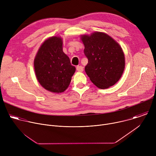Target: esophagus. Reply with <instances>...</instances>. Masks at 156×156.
I'll use <instances>...</instances> for the list:
<instances>
[{
    "label": "esophagus",
    "instance_id": "34e87169",
    "mask_svg": "<svg viewBox=\"0 0 156 156\" xmlns=\"http://www.w3.org/2000/svg\"><path fill=\"white\" fill-rule=\"evenodd\" d=\"M76 70L79 72H82L83 71V67L81 65H79V66H76Z\"/></svg>",
    "mask_w": 156,
    "mask_h": 156
}]
</instances>
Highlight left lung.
Wrapping results in <instances>:
<instances>
[{
    "label": "left lung",
    "mask_w": 156,
    "mask_h": 156,
    "mask_svg": "<svg viewBox=\"0 0 156 156\" xmlns=\"http://www.w3.org/2000/svg\"><path fill=\"white\" fill-rule=\"evenodd\" d=\"M84 53L88 62L84 70L91 81L99 88L115 84L125 69V56L122 48L110 36L96 32L83 35Z\"/></svg>",
    "instance_id": "left-lung-1"
}]
</instances>
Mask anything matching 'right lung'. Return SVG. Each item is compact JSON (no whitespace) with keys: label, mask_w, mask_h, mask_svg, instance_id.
<instances>
[{"label":"right lung","mask_w":156,"mask_h":156,"mask_svg":"<svg viewBox=\"0 0 156 156\" xmlns=\"http://www.w3.org/2000/svg\"><path fill=\"white\" fill-rule=\"evenodd\" d=\"M34 66L41 85L57 93L66 90L76 70L69 57L63 52L62 38L57 36L44 42L34 58Z\"/></svg>","instance_id":"add662e5"}]
</instances>
